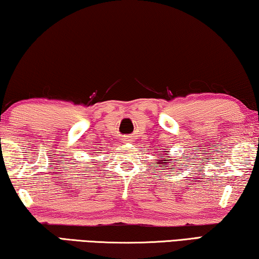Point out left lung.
I'll list each match as a JSON object with an SVG mask.
<instances>
[{
  "label": "left lung",
  "mask_w": 259,
  "mask_h": 259,
  "mask_svg": "<svg viewBox=\"0 0 259 259\" xmlns=\"http://www.w3.org/2000/svg\"><path fill=\"white\" fill-rule=\"evenodd\" d=\"M163 152H166V151H163ZM160 154H161V153H160ZM163 155V154H162ZM160 157H163V156H160ZM159 164H161V161H159Z\"/></svg>",
  "instance_id": "left-lung-1"
}]
</instances>
